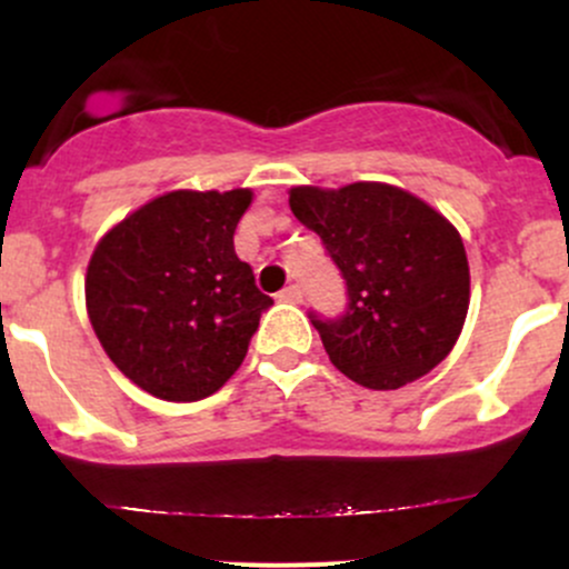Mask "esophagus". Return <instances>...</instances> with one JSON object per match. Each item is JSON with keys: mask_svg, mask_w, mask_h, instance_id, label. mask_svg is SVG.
<instances>
[{"mask_svg": "<svg viewBox=\"0 0 569 569\" xmlns=\"http://www.w3.org/2000/svg\"><path fill=\"white\" fill-rule=\"evenodd\" d=\"M278 297H280V302L299 305V302H302V289H299V286H293V283H291V286H286V289L280 291Z\"/></svg>", "mask_w": 569, "mask_h": 569, "instance_id": "34e87169", "label": "esophagus"}]
</instances>
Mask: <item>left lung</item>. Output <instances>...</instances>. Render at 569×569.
<instances>
[{"label":"left lung","mask_w":569,"mask_h":569,"mask_svg":"<svg viewBox=\"0 0 569 569\" xmlns=\"http://www.w3.org/2000/svg\"><path fill=\"white\" fill-rule=\"evenodd\" d=\"M289 206L321 234L348 283L345 316H310L331 363L369 390L403 388L439 367L471 302L466 246L452 221L382 181L291 187Z\"/></svg>","instance_id":"obj_1"}]
</instances>
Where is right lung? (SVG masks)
I'll return each instance as SVG.
<instances>
[{
  "label": "right lung",
  "instance_id": "obj_1",
  "mask_svg": "<svg viewBox=\"0 0 569 569\" xmlns=\"http://www.w3.org/2000/svg\"><path fill=\"white\" fill-rule=\"evenodd\" d=\"M251 189H176L98 240L84 276L93 331L130 382L162 401H200L243 363L272 299L234 253Z\"/></svg>",
  "mask_w": 569,
  "mask_h": 569
}]
</instances>
